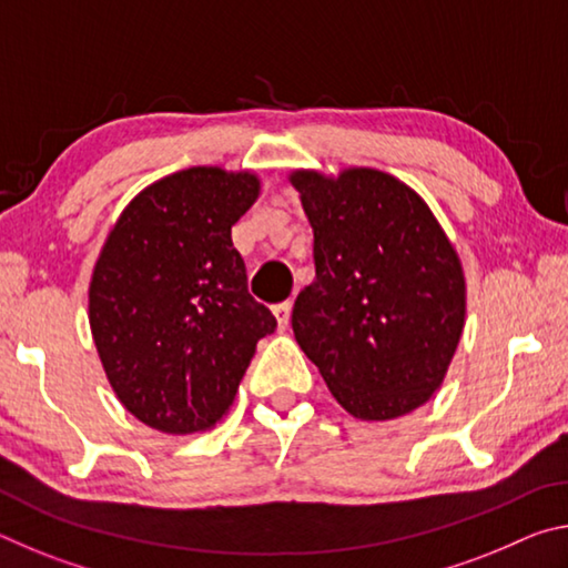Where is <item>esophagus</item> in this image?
<instances>
[{
  "label": "esophagus",
  "instance_id": "1",
  "mask_svg": "<svg viewBox=\"0 0 568 568\" xmlns=\"http://www.w3.org/2000/svg\"><path fill=\"white\" fill-rule=\"evenodd\" d=\"M291 313H293V303H291V301L277 303V305L273 307V315H275V321H277V328L285 331L287 325H291Z\"/></svg>",
  "mask_w": 568,
  "mask_h": 568
}]
</instances>
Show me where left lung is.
<instances>
[{
    "label": "left lung",
    "instance_id": "left-lung-1",
    "mask_svg": "<svg viewBox=\"0 0 568 568\" xmlns=\"http://www.w3.org/2000/svg\"><path fill=\"white\" fill-rule=\"evenodd\" d=\"M313 227L315 281L293 333L361 420L416 410L444 383L466 323V277L416 190L376 168L293 170Z\"/></svg>",
    "mask_w": 568,
    "mask_h": 568
}]
</instances>
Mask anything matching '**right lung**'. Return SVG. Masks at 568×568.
<instances>
[{
	"label": "right lung",
	"instance_id": "add662e5",
	"mask_svg": "<svg viewBox=\"0 0 568 568\" xmlns=\"http://www.w3.org/2000/svg\"><path fill=\"white\" fill-rule=\"evenodd\" d=\"M257 195L253 170L172 172L130 200L94 263L90 331L104 376L162 434L213 428L275 331L230 237Z\"/></svg>",
	"mask_w": 568,
	"mask_h": 568
}]
</instances>
